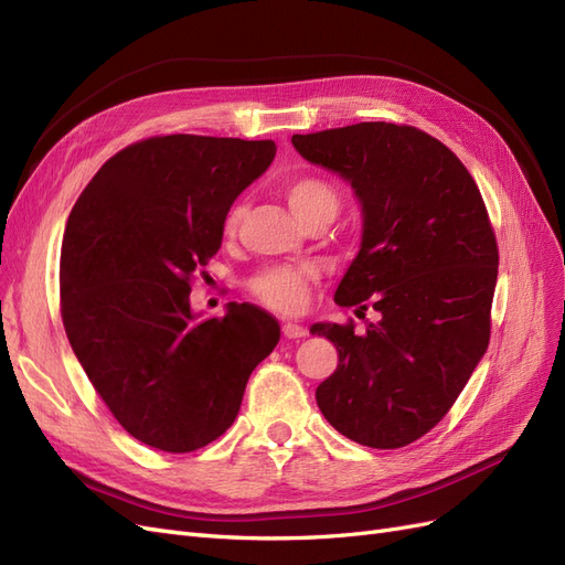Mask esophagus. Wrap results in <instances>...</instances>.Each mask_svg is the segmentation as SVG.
Masks as SVG:
<instances>
[{
    "mask_svg": "<svg viewBox=\"0 0 565 565\" xmlns=\"http://www.w3.org/2000/svg\"><path fill=\"white\" fill-rule=\"evenodd\" d=\"M282 334L287 339H301V337H306V328H303V324H297V322H285Z\"/></svg>",
    "mask_w": 565,
    "mask_h": 565,
    "instance_id": "1",
    "label": "esophagus"
}]
</instances>
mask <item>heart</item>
I'll return each instance as SVG.
<instances>
[{"label": "heart", "instance_id": "1", "mask_svg": "<svg viewBox=\"0 0 565 565\" xmlns=\"http://www.w3.org/2000/svg\"><path fill=\"white\" fill-rule=\"evenodd\" d=\"M287 202L292 212L309 224V221L318 216H334L339 210V191L334 188L332 181L322 179L318 174H301L287 181ZM243 207L241 204H233L228 207L224 224H221V231H224L226 237H233L237 231V224H241ZM316 280V270L313 268H292V266H276V268H266L249 280L252 295L259 299L264 306L273 311L280 313H297L303 309L306 297H309V289Z\"/></svg>", "mask_w": 565, "mask_h": 565}]
</instances>
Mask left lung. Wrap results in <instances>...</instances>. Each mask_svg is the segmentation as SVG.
Returning a JSON list of instances; mask_svg holds the SVG:
<instances>
[{
  "instance_id": "obj_1",
  "label": "left lung",
  "mask_w": 565,
  "mask_h": 565,
  "mask_svg": "<svg viewBox=\"0 0 565 565\" xmlns=\"http://www.w3.org/2000/svg\"><path fill=\"white\" fill-rule=\"evenodd\" d=\"M292 143L361 200V252L334 301L380 313L363 334L353 320L311 328L339 351L318 407L361 446H409L448 415L488 349L500 254L486 202L455 152L417 127L361 122Z\"/></svg>"
}]
</instances>
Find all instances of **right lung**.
Here are the masks:
<instances>
[{
  "instance_id": "add662e5",
  "label": "right lung",
  "mask_w": 565,
  "mask_h": 565,
  "mask_svg": "<svg viewBox=\"0 0 565 565\" xmlns=\"http://www.w3.org/2000/svg\"><path fill=\"white\" fill-rule=\"evenodd\" d=\"M273 158V141L150 136L115 152L67 216L65 334L113 417L150 448L216 440L278 344L280 324L259 306L233 301L204 320L191 309L228 207Z\"/></svg>"
}]
</instances>
